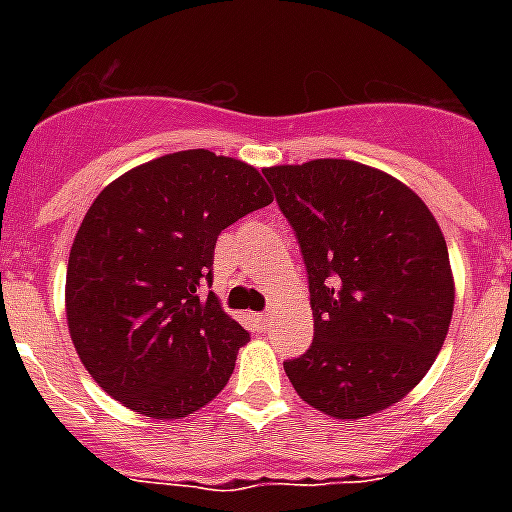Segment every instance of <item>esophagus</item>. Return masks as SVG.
I'll use <instances>...</instances> for the list:
<instances>
[{
  "label": "esophagus",
  "instance_id": "34e87169",
  "mask_svg": "<svg viewBox=\"0 0 512 512\" xmlns=\"http://www.w3.org/2000/svg\"><path fill=\"white\" fill-rule=\"evenodd\" d=\"M271 321H273L271 313H257V316H255V324H257V327H260V329H268V327H271Z\"/></svg>",
  "mask_w": 512,
  "mask_h": 512
}]
</instances>
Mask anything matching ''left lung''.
I'll use <instances>...</instances> for the list:
<instances>
[{"mask_svg": "<svg viewBox=\"0 0 512 512\" xmlns=\"http://www.w3.org/2000/svg\"><path fill=\"white\" fill-rule=\"evenodd\" d=\"M303 252L313 342L284 361L297 396L364 420L409 393L444 345L454 279L444 233L401 180L313 159L263 172Z\"/></svg>", "mask_w": 512, "mask_h": 512, "instance_id": "obj_1", "label": "left lung"}]
</instances>
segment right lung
<instances>
[{"mask_svg":"<svg viewBox=\"0 0 512 512\" xmlns=\"http://www.w3.org/2000/svg\"><path fill=\"white\" fill-rule=\"evenodd\" d=\"M273 201L263 175L204 148L140 164L87 209L66 271V316L108 396L180 420L225 388L249 332L212 292L217 236Z\"/></svg>","mask_w":512,"mask_h":512,"instance_id":"right-lung-1","label":"right lung"}]
</instances>
